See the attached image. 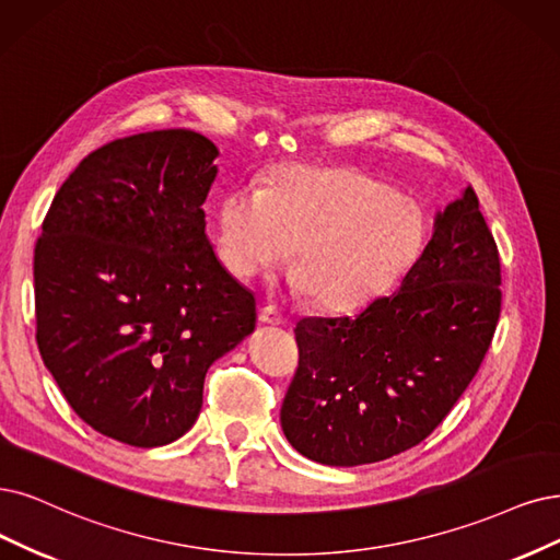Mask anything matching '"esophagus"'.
<instances>
[{"mask_svg":"<svg viewBox=\"0 0 560 560\" xmlns=\"http://www.w3.org/2000/svg\"><path fill=\"white\" fill-rule=\"evenodd\" d=\"M258 320H260L262 325H281V323H283V316H281V312H279L277 306L267 304V306H262V308H260Z\"/></svg>","mask_w":560,"mask_h":560,"instance_id":"1","label":"esophagus"}]
</instances>
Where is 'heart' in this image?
<instances>
[{"label":"heart","mask_w":560,"mask_h":560,"mask_svg":"<svg viewBox=\"0 0 560 560\" xmlns=\"http://www.w3.org/2000/svg\"><path fill=\"white\" fill-rule=\"evenodd\" d=\"M418 200L355 168L293 165L265 191L240 186L221 202L219 244L233 275L256 277L293 254L291 285L335 312L362 306L420 254Z\"/></svg>","instance_id":"b5f03b06"}]
</instances>
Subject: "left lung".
<instances>
[{"label": "left lung", "instance_id": "obj_1", "mask_svg": "<svg viewBox=\"0 0 560 560\" xmlns=\"http://www.w3.org/2000/svg\"><path fill=\"white\" fill-rule=\"evenodd\" d=\"M501 316V258L475 191L433 221L399 291L355 316L302 318L281 429L306 459L362 466L416 447L478 374Z\"/></svg>", "mask_w": 560, "mask_h": 560}]
</instances>
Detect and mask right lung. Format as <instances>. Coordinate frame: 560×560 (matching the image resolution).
<instances>
[{"mask_svg": "<svg viewBox=\"0 0 560 560\" xmlns=\"http://www.w3.org/2000/svg\"><path fill=\"white\" fill-rule=\"evenodd\" d=\"M217 144L189 129L80 161L34 248L36 343L80 420L159 447L198 420L214 360L256 329V298L205 233Z\"/></svg>", "mask_w": 560, "mask_h": 560, "instance_id": "obj_1", "label": "right lung"}]
</instances>
